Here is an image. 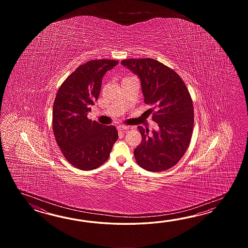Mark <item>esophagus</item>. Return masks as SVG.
I'll use <instances>...</instances> for the list:
<instances>
[{
	"label": "esophagus",
	"mask_w": 248,
	"mask_h": 248,
	"mask_svg": "<svg viewBox=\"0 0 248 248\" xmlns=\"http://www.w3.org/2000/svg\"><path fill=\"white\" fill-rule=\"evenodd\" d=\"M128 128H129V127L127 126H123V125L118 126V130H119V131L126 132V130H128Z\"/></svg>",
	"instance_id": "1"
}]
</instances>
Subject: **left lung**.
<instances>
[{
    "label": "left lung",
    "mask_w": 248,
    "mask_h": 248,
    "mask_svg": "<svg viewBox=\"0 0 248 248\" xmlns=\"http://www.w3.org/2000/svg\"><path fill=\"white\" fill-rule=\"evenodd\" d=\"M122 64L141 80L144 102L155 109L153 130L138 126L142 142L134 151L137 164L147 171L174 167L184 156L192 135L194 114L188 89L174 70L153 58L125 59Z\"/></svg>",
    "instance_id": "obj_1"
}]
</instances>
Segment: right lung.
<instances>
[{"instance_id": "right-lung-1", "label": "right lung", "mask_w": 248, "mask_h": 248, "mask_svg": "<svg viewBox=\"0 0 248 248\" xmlns=\"http://www.w3.org/2000/svg\"><path fill=\"white\" fill-rule=\"evenodd\" d=\"M119 63L91 60L79 65L59 88L53 106V131L69 163L81 170H92L105 163L118 139L114 126L87 118L100 94L102 79Z\"/></svg>"}]
</instances>
